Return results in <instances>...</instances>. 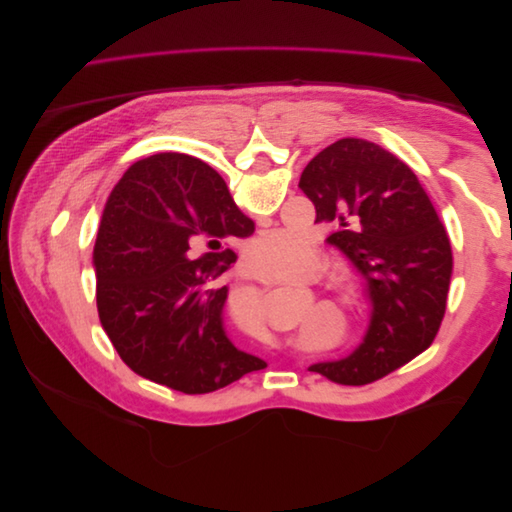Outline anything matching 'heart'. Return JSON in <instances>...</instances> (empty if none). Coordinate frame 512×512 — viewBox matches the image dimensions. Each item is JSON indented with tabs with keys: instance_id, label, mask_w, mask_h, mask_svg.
<instances>
[{
	"instance_id": "obj_1",
	"label": "heart",
	"mask_w": 512,
	"mask_h": 512,
	"mask_svg": "<svg viewBox=\"0 0 512 512\" xmlns=\"http://www.w3.org/2000/svg\"><path fill=\"white\" fill-rule=\"evenodd\" d=\"M309 252V245L303 241H292L282 232H271L254 241L250 247L252 265L269 275H290L297 271ZM230 320L245 335H258L260 316H258V299L252 294L250 299H243L239 305L230 307Z\"/></svg>"
}]
</instances>
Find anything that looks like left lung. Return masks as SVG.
<instances>
[{
    "mask_svg": "<svg viewBox=\"0 0 512 512\" xmlns=\"http://www.w3.org/2000/svg\"><path fill=\"white\" fill-rule=\"evenodd\" d=\"M299 188L367 282L374 316L346 359L309 369L335 384H371L436 337L453 277L446 230L412 168L365 138H339L303 168Z\"/></svg>",
    "mask_w": 512,
    "mask_h": 512,
    "instance_id": "8db88e82",
    "label": "left lung"
}]
</instances>
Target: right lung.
Here are the masks:
<instances>
[{
    "label": "right lung",
    "instance_id": "add662e5",
    "mask_svg": "<svg viewBox=\"0 0 512 512\" xmlns=\"http://www.w3.org/2000/svg\"><path fill=\"white\" fill-rule=\"evenodd\" d=\"M254 222L211 166L183 153L134 162L108 194L94 245L104 333L134 374L205 395L265 369L226 337L220 275Z\"/></svg>",
    "mask_w": 512,
    "mask_h": 512
}]
</instances>
